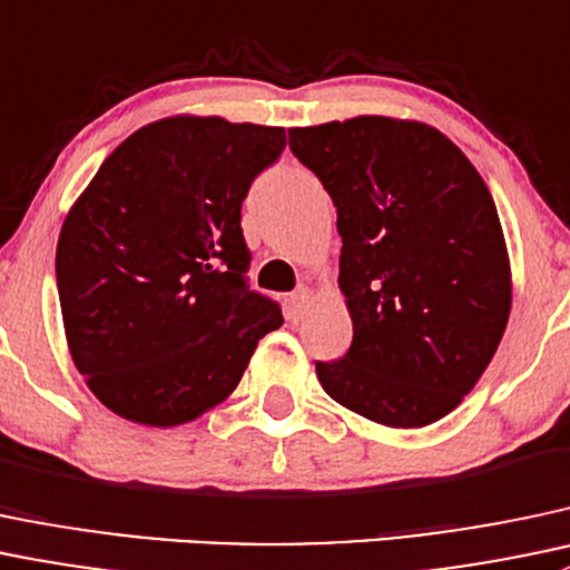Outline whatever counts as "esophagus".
<instances>
[{
    "instance_id": "obj_1",
    "label": "esophagus",
    "mask_w": 570,
    "mask_h": 570,
    "mask_svg": "<svg viewBox=\"0 0 570 570\" xmlns=\"http://www.w3.org/2000/svg\"><path fill=\"white\" fill-rule=\"evenodd\" d=\"M308 301H311V292L305 289V286H297V289L292 292L289 301H286V303H289V320L292 322H297L305 314V308H308Z\"/></svg>"
}]
</instances>
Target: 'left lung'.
I'll use <instances>...</instances> for the list:
<instances>
[{"instance_id":"obj_1","label":"left lung","mask_w":570,"mask_h":570,"mask_svg":"<svg viewBox=\"0 0 570 570\" xmlns=\"http://www.w3.org/2000/svg\"><path fill=\"white\" fill-rule=\"evenodd\" d=\"M289 147L338 213V284L352 346L316 361L346 410L417 429L456 410L511 314V267L494 199L440 130L391 117L292 128Z\"/></svg>"}]
</instances>
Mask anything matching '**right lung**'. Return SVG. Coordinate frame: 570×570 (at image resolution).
I'll use <instances>...</instances> for the list:
<instances>
[{
    "mask_svg": "<svg viewBox=\"0 0 570 570\" xmlns=\"http://www.w3.org/2000/svg\"><path fill=\"white\" fill-rule=\"evenodd\" d=\"M284 128L171 117L128 136L65 218L57 289L76 368L111 412L179 426L224 401L281 305L248 286L243 199Z\"/></svg>",
    "mask_w": 570,
    "mask_h": 570,
    "instance_id": "add662e5",
    "label": "right lung"
}]
</instances>
